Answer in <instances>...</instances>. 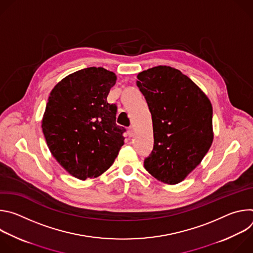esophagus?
<instances>
[{
  "instance_id": "1",
  "label": "esophagus",
  "mask_w": 253,
  "mask_h": 253,
  "mask_svg": "<svg viewBox=\"0 0 253 253\" xmlns=\"http://www.w3.org/2000/svg\"><path fill=\"white\" fill-rule=\"evenodd\" d=\"M133 132H134L133 127L130 126V127L128 128V136H129V137H132V136H133Z\"/></svg>"
}]
</instances>
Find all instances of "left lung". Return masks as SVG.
<instances>
[{"label": "left lung", "instance_id": "1", "mask_svg": "<svg viewBox=\"0 0 253 253\" xmlns=\"http://www.w3.org/2000/svg\"><path fill=\"white\" fill-rule=\"evenodd\" d=\"M137 78L153 122L154 147L144 167L159 181L177 184L211 146V102L190 78L169 66L150 68Z\"/></svg>", "mask_w": 253, "mask_h": 253}]
</instances>
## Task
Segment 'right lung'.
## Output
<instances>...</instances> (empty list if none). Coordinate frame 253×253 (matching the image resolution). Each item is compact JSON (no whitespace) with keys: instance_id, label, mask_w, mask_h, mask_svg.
Instances as JSON below:
<instances>
[{"instance_id":"add662e5","label":"right lung","mask_w":253,"mask_h":253,"mask_svg":"<svg viewBox=\"0 0 253 253\" xmlns=\"http://www.w3.org/2000/svg\"><path fill=\"white\" fill-rule=\"evenodd\" d=\"M116 75L90 67L62 79L51 91L42 119L47 145L59 164L80 180L96 178L115 161L124 144L117 106L107 102Z\"/></svg>"}]
</instances>
